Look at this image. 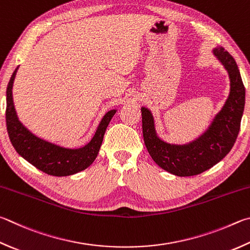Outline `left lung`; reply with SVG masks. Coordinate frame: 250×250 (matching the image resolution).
<instances>
[{
	"label": "left lung",
	"instance_id": "1",
	"mask_svg": "<svg viewBox=\"0 0 250 250\" xmlns=\"http://www.w3.org/2000/svg\"><path fill=\"white\" fill-rule=\"evenodd\" d=\"M229 79V93L223 107L203 132L185 144L169 143L156 131L151 109L141 108L145 146L156 164L179 177L199 175L210 169L228 155L239 132L245 107V87L234 58L222 47L212 50Z\"/></svg>",
	"mask_w": 250,
	"mask_h": 250
}]
</instances>
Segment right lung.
Returning <instances> with one entry per match:
<instances>
[{"label":"right lung","mask_w":250,"mask_h":250,"mask_svg":"<svg viewBox=\"0 0 250 250\" xmlns=\"http://www.w3.org/2000/svg\"><path fill=\"white\" fill-rule=\"evenodd\" d=\"M11 76L6 88V128L16 152L36 168L52 176H70L87 168L97 157L104 134L118 109L105 113L87 144L81 147H65L38 137L22 124L17 116L13 99V84L18 70Z\"/></svg>","instance_id":"right-lung-1"}]
</instances>
